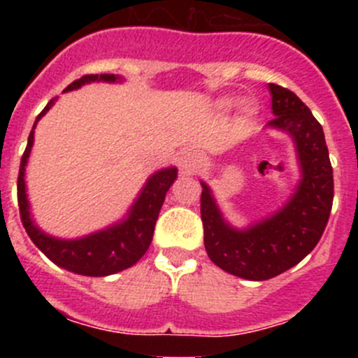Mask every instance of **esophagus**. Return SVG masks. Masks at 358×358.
Here are the masks:
<instances>
[{"mask_svg":"<svg viewBox=\"0 0 358 358\" xmlns=\"http://www.w3.org/2000/svg\"><path fill=\"white\" fill-rule=\"evenodd\" d=\"M178 166L182 169V173H185V175H194L202 166L201 154L196 152V150H185L178 157Z\"/></svg>","mask_w":358,"mask_h":358,"instance_id":"1","label":"esophagus"}]
</instances>
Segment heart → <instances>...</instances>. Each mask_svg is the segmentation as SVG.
Returning <instances> with one entry per match:
<instances>
[{"label": "heart", "instance_id": "obj_1", "mask_svg": "<svg viewBox=\"0 0 358 358\" xmlns=\"http://www.w3.org/2000/svg\"><path fill=\"white\" fill-rule=\"evenodd\" d=\"M223 106H227V107H229V106H230V102H229V100H227V102H223Z\"/></svg>", "mask_w": 358, "mask_h": 358}]
</instances>
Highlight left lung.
I'll list each match as a JSON object with an SVG mask.
<instances>
[{
    "mask_svg": "<svg viewBox=\"0 0 358 358\" xmlns=\"http://www.w3.org/2000/svg\"><path fill=\"white\" fill-rule=\"evenodd\" d=\"M272 128L292 136L301 182L284 208L249 229L223 220L211 190L202 185L201 218L206 252L215 265L248 280H266L298 265L322 237L333 208L334 182L324 129L308 107L291 92L270 83Z\"/></svg>",
    "mask_w": 358,
    "mask_h": 358,
    "instance_id": "8db88e82",
    "label": "left lung"
}]
</instances>
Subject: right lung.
I'll use <instances>...</instances> for the list:
<instances>
[{
  "label": "right lung",
  "instance_id": "add662e5",
  "mask_svg": "<svg viewBox=\"0 0 358 358\" xmlns=\"http://www.w3.org/2000/svg\"><path fill=\"white\" fill-rule=\"evenodd\" d=\"M93 81H107L115 83L121 81L119 76L114 74H88L76 79L67 86L66 92L78 90L79 86ZM55 99L48 102V106L41 110V114L36 117L34 126L29 133L27 147L22 159H20L19 180H17V197H19V209L22 225L36 244L55 265L62 266L69 272L79 273V275L90 277H106L117 273L121 270L129 268L135 265L152 243L154 227L161 211V206L164 202L166 192L173 182L176 180V168H166L154 173L147 180L145 187L140 192L138 199L129 209L128 216L122 222L115 223L106 230L92 234V236L81 237V239H55L43 232L41 229L34 225L29 213V201L25 194V166H27L29 154H31L32 142H34V128L39 119L50 110V107L55 103Z\"/></svg>",
  "mask_w": 358,
  "mask_h": 358
}]
</instances>
